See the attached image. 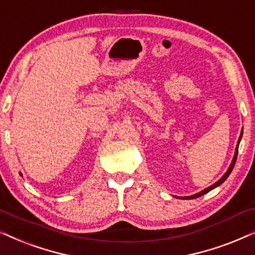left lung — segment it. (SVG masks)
I'll list each match as a JSON object with an SVG mask.
<instances>
[{"label":"left lung","instance_id":"8db88e82","mask_svg":"<svg viewBox=\"0 0 255 255\" xmlns=\"http://www.w3.org/2000/svg\"><path fill=\"white\" fill-rule=\"evenodd\" d=\"M241 137H243V131H241V133H240V137H239V140H238V144H237V147H236V152H234V157H233V159H232V163H231L230 167H229V170L226 171V173H225L224 176L221 177L220 179L217 181V183H214L213 185H211L210 187L205 188V190L201 191V192H199V193H196V194H193V196H190V197H181V199H194V198H198V197H201V196H204V194H206L207 192H210L211 190H213V188L218 187V186H219V185L223 184L224 181L227 179V177H229L230 174H231V172H232L233 167H234V164H236V161H237V157H238V148H239V143H240V140H241Z\"/></svg>","mask_w":255,"mask_h":255}]
</instances>
